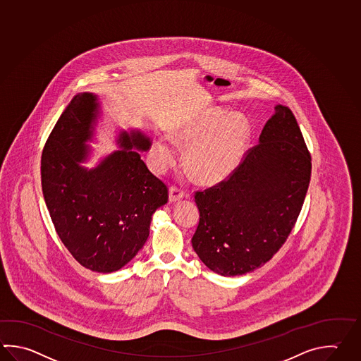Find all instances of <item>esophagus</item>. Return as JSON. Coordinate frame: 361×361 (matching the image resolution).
Instances as JSON below:
<instances>
[{"label": "esophagus", "mask_w": 361, "mask_h": 361, "mask_svg": "<svg viewBox=\"0 0 361 361\" xmlns=\"http://www.w3.org/2000/svg\"><path fill=\"white\" fill-rule=\"evenodd\" d=\"M185 197L184 190H181L180 188L177 186H171L169 188V202H177L180 199H183Z\"/></svg>", "instance_id": "1"}]
</instances>
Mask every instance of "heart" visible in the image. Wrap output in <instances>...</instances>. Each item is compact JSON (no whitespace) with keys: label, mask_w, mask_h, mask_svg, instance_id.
Here are the masks:
<instances>
[{"label":"heart","mask_w":361,"mask_h":361,"mask_svg":"<svg viewBox=\"0 0 361 361\" xmlns=\"http://www.w3.org/2000/svg\"><path fill=\"white\" fill-rule=\"evenodd\" d=\"M172 140L188 147L185 163L192 176L203 184L228 178L242 162L250 140V126L238 116L207 111L185 122L172 133ZM157 167L164 169L175 162V149L169 141L153 145Z\"/></svg>","instance_id":"1"}]
</instances>
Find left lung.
Instances as JSON below:
<instances>
[{
    "label": "left lung",
    "mask_w": 361,
    "mask_h": 361,
    "mask_svg": "<svg viewBox=\"0 0 361 361\" xmlns=\"http://www.w3.org/2000/svg\"><path fill=\"white\" fill-rule=\"evenodd\" d=\"M310 177L311 155L295 117L276 105L238 169L195 192L200 217L192 244L202 262L222 276L265 265L295 226Z\"/></svg>",
    "instance_id": "1"
}]
</instances>
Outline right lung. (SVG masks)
Returning <instances> with one entry per match:
<instances>
[{
  "label": "right lung",
  "instance_id": "right-lung-1",
  "mask_svg": "<svg viewBox=\"0 0 361 361\" xmlns=\"http://www.w3.org/2000/svg\"><path fill=\"white\" fill-rule=\"evenodd\" d=\"M97 97L74 96L44 144L41 157L42 192L52 224L66 250L83 267L117 271L133 259L149 236L152 216L169 200L166 184L141 154L150 140L140 133H122V149L92 169H83L86 141L92 135Z\"/></svg>",
  "mask_w": 361,
  "mask_h": 361
}]
</instances>
